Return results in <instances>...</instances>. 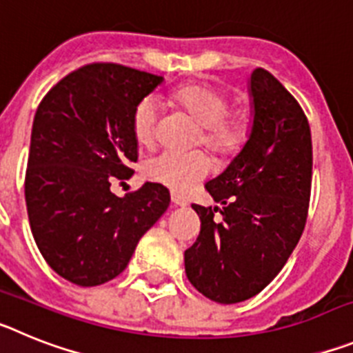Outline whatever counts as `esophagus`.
Listing matches in <instances>:
<instances>
[{
	"label": "esophagus",
	"instance_id": "obj_1",
	"mask_svg": "<svg viewBox=\"0 0 353 353\" xmlns=\"http://www.w3.org/2000/svg\"><path fill=\"white\" fill-rule=\"evenodd\" d=\"M171 203H173L174 207H187V205H189V201H187L183 196L176 194V192H171Z\"/></svg>",
	"mask_w": 353,
	"mask_h": 353
}]
</instances>
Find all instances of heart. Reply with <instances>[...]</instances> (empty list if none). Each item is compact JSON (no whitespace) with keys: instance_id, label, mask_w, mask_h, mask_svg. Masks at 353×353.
<instances>
[{"instance_id":"heart-1","label":"heart","mask_w":353,"mask_h":353,"mask_svg":"<svg viewBox=\"0 0 353 353\" xmlns=\"http://www.w3.org/2000/svg\"><path fill=\"white\" fill-rule=\"evenodd\" d=\"M171 101L201 125L198 143L214 154L233 155L248 141V120L239 111H230V97L205 83H191L171 93ZM159 102L145 97L132 114L134 138L139 145H152L157 134ZM145 176L171 191L187 192L212 171V161L205 152L164 150L145 162Z\"/></svg>"}]
</instances>
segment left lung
I'll list each match as a JSON object with an SVG mask.
<instances>
[{
  "label": "left lung",
  "instance_id": "obj_1",
  "mask_svg": "<svg viewBox=\"0 0 353 353\" xmlns=\"http://www.w3.org/2000/svg\"><path fill=\"white\" fill-rule=\"evenodd\" d=\"M251 95L248 143L205 183L223 207L192 205L201 230L183 254L187 279L221 304L248 301L272 281L297 245L310 208L313 145L301 104L265 68L252 70Z\"/></svg>",
  "mask_w": 353,
  "mask_h": 353
}]
</instances>
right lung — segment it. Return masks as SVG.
Returning a JSON list of instances; mask_svg holds the SVG:
<instances>
[{
  "label": "right lung",
  "mask_w": 353,
  "mask_h": 353,
  "mask_svg": "<svg viewBox=\"0 0 353 353\" xmlns=\"http://www.w3.org/2000/svg\"><path fill=\"white\" fill-rule=\"evenodd\" d=\"M161 76L118 63L70 72L43 97L33 120L24 196L43 260L77 286L125 270L139 239L170 207V191L146 182L123 198L138 161L132 114Z\"/></svg>",
  "instance_id": "right-lung-1"
}]
</instances>
